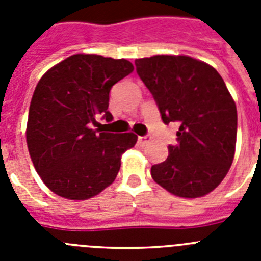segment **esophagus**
Listing matches in <instances>:
<instances>
[{"instance_id": "1", "label": "esophagus", "mask_w": 261, "mask_h": 261, "mask_svg": "<svg viewBox=\"0 0 261 261\" xmlns=\"http://www.w3.org/2000/svg\"><path fill=\"white\" fill-rule=\"evenodd\" d=\"M150 141H151V136L150 135L140 136V137H138V142H140V145H142V146L147 145Z\"/></svg>"}]
</instances>
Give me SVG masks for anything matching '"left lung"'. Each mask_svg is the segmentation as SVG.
I'll list each match as a JSON object with an SVG mask.
<instances>
[{"instance_id": "1", "label": "left lung", "mask_w": 261, "mask_h": 261, "mask_svg": "<svg viewBox=\"0 0 261 261\" xmlns=\"http://www.w3.org/2000/svg\"><path fill=\"white\" fill-rule=\"evenodd\" d=\"M135 64L163 123L180 124L165 162L151 166L154 181L187 199L212 192L229 171L237 142V107L222 77L188 56L158 55Z\"/></svg>"}]
</instances>
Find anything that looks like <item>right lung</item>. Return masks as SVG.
<instances>
[{
	"instance_id": "right-lung-1",
	"label": "right lung",
	"mask_w": 261,
	"mask_h": 261,
	"mask_svg": "<svg viewBox=\"0 0 261 261\" xmlns=\"http://www.w3.org/2000/svg\"><path fill=\"white\" fill-rule=\"evenodd\" d=\"M125 59L73 55L36 85L27 121V146L41 180L56 195L86 200L116 179L120 159L135 146V133L94 130L112 121L110 91L132 73Z\"/></svg>"
}]
</instances>
